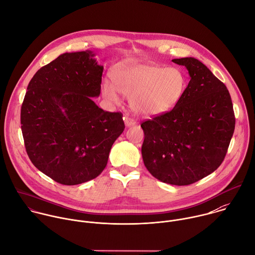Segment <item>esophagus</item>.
Masks as SVG:
<instances>
[{
    "mask_svg": "<svg viewBox=\"0 0 255 255\" xmlns=\"http://www.w3.org/2000/svg\"><path fill=\"white\" fill-rule=\"evenodd\" d=\"M124 122H125V125L127 128L128 127H132L135 125V122L132 120V119H129V118H124Z\"/></svg>",
    "mask_w": 255,
    "mask_h": 255,
    "instance_id": "34e87169",
    "label": "esophagus"
}]
</instances>
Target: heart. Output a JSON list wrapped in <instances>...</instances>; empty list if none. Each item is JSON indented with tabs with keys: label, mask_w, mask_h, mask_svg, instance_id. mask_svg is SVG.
Listing matches in <instances>:
<instances>
[{
	"label": "heart",
	"mask_w": 255,
	"mask_h": 255,
	"mask_svg": "<svg viewBox=\"0 0 255 255\" xmlns=\"http://www.w3.org/2000/svg\"><path fill=\"white\" fill-rule=\"evenodd\" d=\"M113 84L102 86L104 98L113 105L128 97L130 109L137 115L156 117L172 110L187 87L185 74L179 68L147 64H118L111 71Z\"/></svg>",
	"instance_id": "1"
}]
</instances>
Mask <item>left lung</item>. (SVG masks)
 <instances>
[{
	"instance_id": "8db88e82",
	"label": "left lung",
	"mask_w": 255,
	"mask_h": 255,
	"mask_svg": "<svg viewBox=\"0 0 255 255\" xmlns=\"http://www.w3.org/2000/svg\"><path fill=\"white\" fill-rule=\"evenodd\" d=\"M184 66L190 81L179 103L143 122V163L152 176L173 185H188L212 173L223 161L235 118L228 90L194 58L172 60Z\"/></svg>"
}]
</instances>
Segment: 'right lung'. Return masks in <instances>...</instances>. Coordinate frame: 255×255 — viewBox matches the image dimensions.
<instances>
[{"label": "right lung", "instance_id": "obj_1", "mask_svg": "<svg viewBox=\"0 0 255 255\" xmlns=\"http://www.w3.org/2000/svg\"><path fill=\"white\" fill-rule=\"evenodd\" d=\"M91 51L65 53L42 67L28 86L21 128L33 164L55 181L96 178L125 129L122 113L99 108L104 67Z\"/></svg>", "mask_w": 255, "mask_h": 255}]
</instances>
